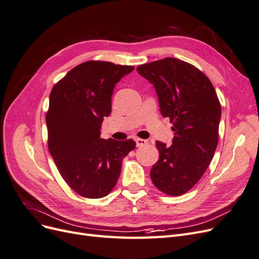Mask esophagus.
<instances>
[{"label":"esophagus","mask_w":259,"mask_h":259,"mask_svg":"<svg viewBox=\"0 0 259 259\" xmlns=\"http://www.w3.org/2000/svg\"><path fill=\"white\" fill-rule=\"evenodd\" d=\"M147 143H148V142H147L146 139L136 138V145H137V147H143V146H145Z\"/></svg>","instance_id":"1"}]
</instances>
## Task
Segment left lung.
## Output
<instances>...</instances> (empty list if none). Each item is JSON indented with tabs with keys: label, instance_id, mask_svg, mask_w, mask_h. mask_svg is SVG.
I'll return each mask as SVG.
<instances>
[{
	"label": "left lung",
	"instance_id": "obj_1",
	"mask_svg": "<svg viewBox=\"0 0 259 259\" xmlns=\"http://www.w3.org/2000/svg\"><path fill=\"white\" fill-rule=\"evenodd\" d=\"M154 85L160 110L173 123V144L156 142L153 185L170 197L189 191L205 173L218 144L222 107L208 77L197 67L167 57L137 67Z\"/></svg>",
	"mask_w": 259,
	"mask_h": 259
}]
</instances>
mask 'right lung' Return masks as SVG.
<instances>
[{
  "mask_svg": "<svg viewBox=\"0 0 259 259\" xmlns=\"http://www.w3.org/2000/svg\"><path fill=\"white\" fill-rule=\"evenodd\" d=\"M133 70V66L89 60L52 89L46 112L49 150L61 177L83 198L110 193L123 158L136 147L133 139L100 138L104 117L111 112L114 85Z\"/></svg>",
  "mask_w": 259,
  "mask_h": 259,
  "instance_id": "obj_1",
  "label": "right lung"
}]
</instances>
